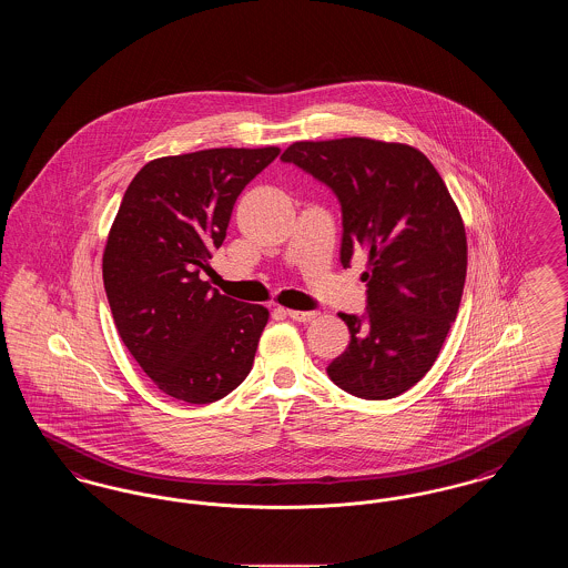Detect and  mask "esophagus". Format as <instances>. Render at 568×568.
Returning a JSON list of instances; mask_svg holds the SVG:
<instances>
[{"instance_id": "obj_1", "label": "esophagus", "mask_w": 568, "mask_h": 568, "mask_svg": "<svg viewBox=\"0 0 568 568\" xmlns=\"http://www.w3.org/2000/svg\"><path fill=\"white\" fill-rule=\"evenodd\" d=\"M285 315H290L294 322H302V324L313 322V320L317 317V313H315V311H294V308H287V311H285Z\"/></svg>"}]
</instances>
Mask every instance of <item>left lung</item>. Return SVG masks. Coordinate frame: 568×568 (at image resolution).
Instances as JSON below:
<instances>
[{
  "label": "left lung",
  "instance_id": "obj_1",
  "mask_svg": "<svg viewBox=\"0 0 568 568\" xmlns=\"http://www.w3.org/2000/svg\"><path fill=\"white\" fill-rule=\"evenodd\" d=\"M311 172L343 206L341 264L368 255V315L338 313L352 343L327 377L364 400H387L433 368L456 322L468 244L458 206L433 162L405 142L302 140L281 155Z\"/></svg>",
  "mask_w": 568,
  "mask_h": 568
}]
</instances>
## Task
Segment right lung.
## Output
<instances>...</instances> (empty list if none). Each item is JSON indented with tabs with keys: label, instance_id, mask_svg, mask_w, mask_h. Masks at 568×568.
<instances>
[{
	"label": "right lung",
	"instance_id": "1",
	"mask_svg": "<svg viewBox=\"0 0 568 568\" xmlns=\"http://www.w3.org/2000/svg\"><path fill=\"white\" fill-rule=\"evenodd\" d=\"M278 146L204 149L140 168L110 225L104 290L121 341L163 394L209 405L243 383L268 308L219 294L200 272L236 197Z\"/></svg>",
	"mask_w": 568,
	"mask_h": 568
}]
</instances>
